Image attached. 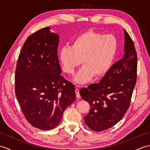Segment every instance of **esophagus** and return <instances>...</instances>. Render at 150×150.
Wrapping results in <instances>:
<instances>
[{
	"label": "esophagus",
	"instance_id": "34e87169",
	"mask_svg": "<svg viewBox=\"0 0 150 150\" xmlns=\"http://www.w3.org/2000/svg\"><path fill=\"white\" fill-rule=\"evenodd\" d=\"M75 93H76V97H77V98H79L81 97V95H80V93H79V89L78 88H75Z\"/></svg>",
	"mask_w": 150,
	"mask_h": 150
}]
</instances>
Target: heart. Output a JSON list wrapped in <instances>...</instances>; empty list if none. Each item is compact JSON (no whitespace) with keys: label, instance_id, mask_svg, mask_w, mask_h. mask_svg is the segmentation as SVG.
Masks as SVG:
<instances>
[{"label":"heart","instance_id":"b5f03b06","mask_svg":"<svg viewBox=\"0 0 150 150\" xmlns=\"http://www.w3.org/2000/svg\"><path fill=\"white\" fill-rule=\"evenodd\" d=\"M118 49L119 41L115 36L88 30L75 37L70 47H62L59 59L67 74H73L82 62L83 67L75 75L74 81L82 84L93 76L97 79L106 76L112 68Z\"/></svg>","mask_w":150,"mask_h":150}]
</instances>
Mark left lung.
<instances>
[{"mask_svg":"<svg viewBox=\"0 0 150 150\" xmlns=\"http://www.w3.org/2000/svg\"><path fill=\"white\" fill-rule=\"evenodd\" d=\"M124 31V55L115 63L99 83L82 88L80 95L90 110L84 122L91 129L101 132L122 119L129 108L137 81V55L131 37Z\"/></svg>","mask_w":150,"mask_h":150,"instance_id":"1","label":"left lung"}]
</instances>
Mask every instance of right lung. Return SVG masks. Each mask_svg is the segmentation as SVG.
I'll list each match as a JSON object with an SVG mask.
<instances>
[{"label":"right lung","mask_w":150,"mask_h":150,"mask_svg":"<svg viewBox=\"0 0 150 150\" xmlns=\"http://www.w3.org/2000/svg\"><path fill=\"white\" fill-rule=\"evenodd\" d=\"M46 27L31 34L19 54L15 95L26 120L50 130L59 124L66 108L76 99L75 86L60 75L57 55L59 36Z\"/></svg>","instance_id":"add662e5"}]
</instances>
